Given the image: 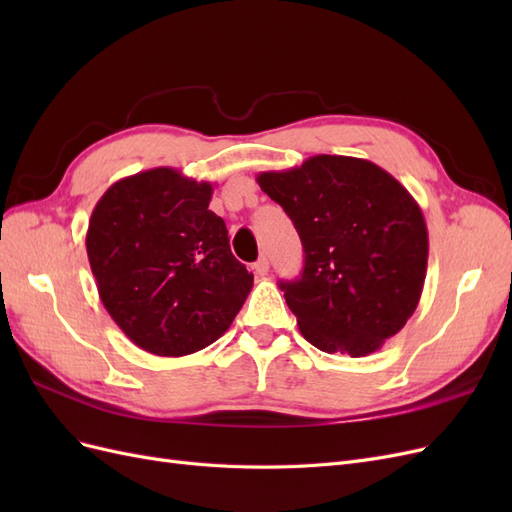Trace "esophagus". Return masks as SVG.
<instances>
[{
  "label": "esophagus",
  "instance_id": "1",
  "mask_svg": "<svg viewBox=\"0 0 512 512\" xmlns=\"http://www.w3.org/2000/svg\"><path fill=\"white\" fill-rule=\"evenodd\" d=\"M254 271L258 273V275H267L269 273V260L262 256V258H258L256 262H254Z\"/></svg>",
  "mask_w": 512,
  "mask_h": 512
}]
</instances>
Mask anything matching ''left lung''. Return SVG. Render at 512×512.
Masks as SVG:
<instances>
[{"label":"left lung","mask_w":512,"mask_h":512,"mask_svg":"<svg viewBox=\"0 0 512 512\" xmlns=\"http://www.w3.org/2000/svg\"><path fill=\"white\" fill-rule=\"evenodd\" d=\"M256 181L303 243L301 277L280 288L307 342L356 359L404 329L429 256L423 211L404 185L374 162L324 153Z\"/></svg>","instance_id":"8db88e82"}]
</instances>
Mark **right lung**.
I'll list each match as a JSON object with an SVG mask.
<instances>
[{
    "instance_id": "obj_1",
    "label": "right lung",
    "mask_w": 512,
    "mask_h": 512,
    "mask_svg": "<svg viewBox=\"0 0 512 512\" xmlns=\"http://www.w3.org/2000/svg\"><path fill=\"white\" fill-rule=\"evenodd\" d=\"M211 196L209 181L158 166L113 183L91 211L85 245L100 301L145 352L207 348L254 286Z\"/></svg>"
}]
</instances>
